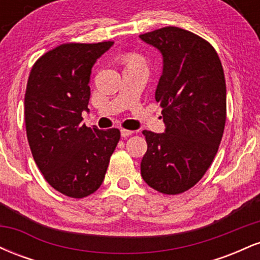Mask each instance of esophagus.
I'll return each instance as SVG.
<instances>
[{"label": "esophagus", "mask_w": 260, "mask_h": 260, "mask_svg": "<svg viewBox=\"0 0 260 260\" xmlns=\"http://www.w3.org/2000/svg\"><path fill=\"white\" fill-rule=\"evenodd\" d=\"M133 134V131H128V129H121V136L123 137V138H127V137L132 136Z\"/></svg>", "instance_id": "1"}]
</instances>
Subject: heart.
<instances>
[{"label":"heart","instance_id":"1","mask_svg":"<svg viewBox=\"0 0 260 260\" xmlns=\"http://www.w3.org/2000/svg\"><path fill=\"white\" fill-rule=\"evenodd\" d=\"M131 59H140V58L138 57V56H133V57H132V58H131Z\"/></svg>","mask_w":260,"mask_h":260}]
</instances>
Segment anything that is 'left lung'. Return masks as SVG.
Returning <instances> with one entry per match:
<instances>
[{
  "instance_id": "8db88e82",
  "label": "left lung",
  "mask_w": 260,
  "mask_h": 260,
  "mask_svg": "<svg viewBox=\"0 0 260 260\" xmlns=\"http://www.w3.org/2000/svg\"><path fill=\"white\" fill-rule=\"evenodd\" d=\"M162 55L155 99L165 132L143 131V180L164 194L192 188L213 162L226 122V83L219 56L193 32L166 26L139 35Z\"/></svg>"
}]
</instances>
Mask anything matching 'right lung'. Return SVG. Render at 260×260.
<instances>
[{
    "instance_id": "1",
    "label": "right lung",
    "mask_w": 260,
    "mask_h": 260,
    "mask_svg": "<svg viewBox=\"0 0 260 260\" xmlns=\"http://www.w3.org/2000/svg\"><path fill=\"white\" fill-rule=\"evenodd\" d=\"M112 45H59L35 62L26 84L24 120L32 157L50 186L72 198L101 186L121 137L117 128L82 123L91 68Z\"/></svg>"
}]
</instances>
